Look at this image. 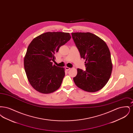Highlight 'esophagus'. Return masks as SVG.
Segmentation results:
<instances>
[{
    "instance_id": "34e87169",
    "label": "esophagus",
    "mask_w": 133,
    "mask_h": 133,
    "mask_svg": "<svg viewBox=\"0 0 133 133\" xmlns=\"http://www.w3.org/2000/svg\"><path fill=\"white\" fill-rule=\"evenodd\" d=\"M65 69H66V70L67 71H69L71 68H69V67H65Z\"/></svg>"
}]
</instances>
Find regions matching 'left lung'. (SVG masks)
<instances>
[{
	"label": "left lung",
	"mask_w": 133,
	"mask_h": 133,
	"mask_svg": "<svg viewBox=\"0 0 133 133\" xmlns=\"http://www.w3.org/2000/svg\"><path fill=\"white\" fill-rule=\"evenodd\" d=\"M71 34L81 58L85 59L86 67L85 71L77 69L74 82L84 91L97 92L106 85L112 73L113 64L107 45L100 37L90 32Z\"/></svg>",
	"instance_id": "1"
}]
</instances>
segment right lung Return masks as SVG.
<instances>
[{"label": "right lung", "instance_id": "1", "mask_svg": "<svg viewBox=\"0 0 133 133\" xmlns=\"http://www.w3.org/2000/svg\"><path fill=\"white\" fill-rule=\"evenodd\" d=\"M69 33L48 32L34 38L24 58L26 74L32 87L40 93L49 94L60 88L65 69L53 65L59 48L71 39Z\"/></svg>", "mask_w": 133, "mask_h": 133}]
</instances>
